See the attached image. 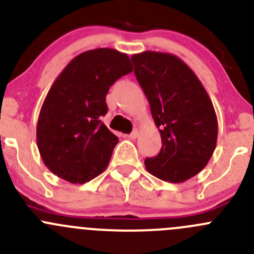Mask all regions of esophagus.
<instances>
[{
  "label": "esophagus",
  "mask_w": 254,
  "mask_h": 254,
  "mask_svg": "<svg viewBox=\"0 0 254 254\" xmlns=\"http://www.w3.org/2000/svg\"><path fill=\"white\" fill-rule=\"evenodd\" d=\"M137 136H139V130H137V129H135L134 131L131 132V134L127 135V137H129V139H131V140H135Z\"/></svg>",
  "instance_id": "34e87169"
}]
</instances>
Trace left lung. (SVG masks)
<instances>
[{"mask_svg":"<svg viewBox=\"0 0 254 254\" xmlns=\"http://www.w3.org/2000/svg\"><path fill=\"white\" fill-rule=\"evenodd\" d=\"M131 61L162 142L145 167L162 181L181 184L202 171L213 155L215 108L197 75L175 54L145 51L132 54Z\"/></svg>","mask_w":254,"mask_h":254,"instance_id":"8db88e82","label":"left lung"}]
</instances>
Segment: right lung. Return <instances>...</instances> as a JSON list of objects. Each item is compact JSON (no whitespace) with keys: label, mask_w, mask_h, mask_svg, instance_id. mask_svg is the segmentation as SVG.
Masks as SVG:
<instances>
[{"label":"right lung","mask_w":254,"mask_h":254,"mask_svg":"<svg viewBox=\"0 0 254 254\" xmlns=\"http://www.w3.org/2000/svg\"><path fill=\"white\" fill-rule=\"evenodd\" d=\"M132 72L127 54L113 48L83 52L52 84L37 122V146L49 171L85 184L107 169L119 142L100 122L109 88Z\"/></svg>","instance_id":"obj_1"}]
</instances>
